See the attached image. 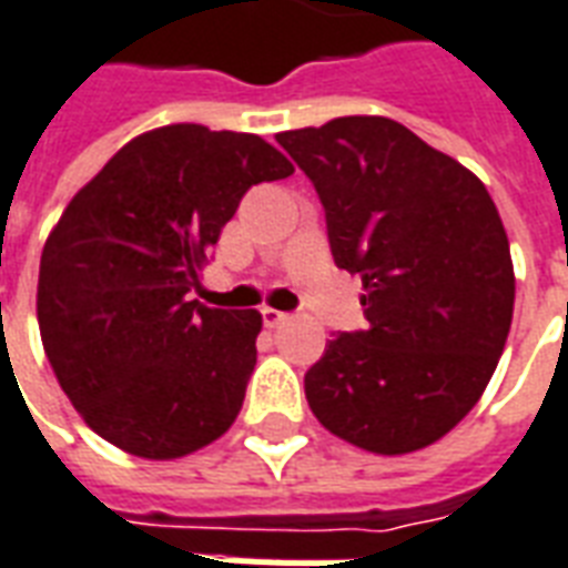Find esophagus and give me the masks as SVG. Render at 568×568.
I'll return each mask as SVG.
<instances>
[{
  "label": "esophagus",
  "instance_id": "esophagus-1",
  "mask_svg": "<svg viewBox=\"0 0 568 568\" xmlns=\"http://www.w3.org/2000/svg\"><path fill=\"white\" fill-rule=\"evenodd\" d=\"M260 314H263V323H266L268 329H278L281 323H287L290 320L287 311H278V308H263Z\"/></svg>",
  "mask_w": 568,
  "mask_h": 568
}]
</instances>
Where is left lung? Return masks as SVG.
<instances>
[{
	"mask_svg": "<svg viewBox=\"0 0 568 568\" xmlns=\"http://www.w3.org/2000/svg\"><path fill=\"white\" fill-rule=\"evenodd\" d=\"M314 182L335 266L362 275L368 329L305 374L320 425L374 455L437 443L506 347L515 272L479 176L395 119L341 116L275 138Z\"/></svg>",
	"mask_w": 568,
	"mask_h": 568,
	"instance_id": "obj_1",
	"label": "left lung"
}]
</instances>
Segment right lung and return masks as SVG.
Instances as JSON below:
<instances>
[{
    "label": "right lung",
    "instance_id": "1",
    "mask_svg": "<svg viewBox=\"0 0 568 568\" xmlns=\"http://www.w3.org/2000/svg\"><path fill=\"white\" fill-rule=\"evenodd\" d=\"M290 173L257 134L182 122L125 143L68 203L41 254L38 329L98 437L170 462L236 422L263 317L191 290L245 191Z\"/></svg>",
    "mask_w": 568,
    "mask_h": 568
}]
</instances>
